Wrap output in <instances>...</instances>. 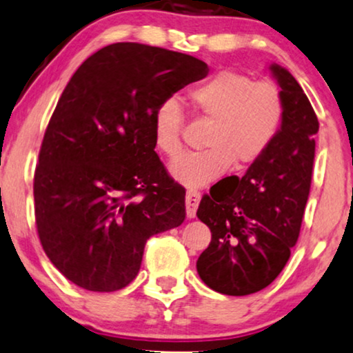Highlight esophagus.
Here are the masks:
<instances>
[{
	"label": "esophagus",
	"instance_id": "1",
	"mask_svg": "<svg viewBox=\"0 0 353 353\" xmlns=\"http://www.w3.org/2000/svg\"><path fill=\"white\" fill-rule=\"evenodd\" d=\"M200 192L197 190H187L185 194V208H187V216L195 218V213H197V207L200 203Z\"/></svg>",
	"mask_w": 353,
	"mask_h": 353
}]
</instances>
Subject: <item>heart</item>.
I'll list each match as a JSON object with an SVG mask.
<instances>
[{
    "mask_svg": "<svg viewBox=\"0 0 353 353\" xmlns=\"http://www.w3.org/2000/svg\"><path fill=\"white\" fill-rule=\"evenodd\" d=\"M199 117L208 120L205 150L182 154L171 164L176 181L203 187L233 166H252L267 153L283 123L285 102L270 81H254L238 71L223 70L189 91ZM184 112L176 97L159 102L153 114V141L158 151L174 158L182 150Z\"/></svg>",
    "mask_w": 353,
    "mask_h": 353,
    "instance_id": "obj_1",
    "label": "heart"
}]
</instances>
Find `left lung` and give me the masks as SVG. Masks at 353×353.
Listing matches in <instances>:
<instances>
[{"mask_svg":"<svg viewBox=\"0 0 353 353\" xmlns=\"http://www.w3.org/2000/svg\"><path fill=\"white\" fill-rule=\"evenodd\" d=\"M270 70L285 102L279 135L233 187L216 184L197 210L212 231L197 272L223 295H251L279 276L300 236L310 195L318 117L292 73L279 65Z\"/></svg>","mask_w":353,"mask_h":353,"instance_id":"1","label":"left lung"}]
</instances>
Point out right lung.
Instances as JSON below:
<instances>
[{
  "label": "right lung",
  "mask_w": 353,
  "mask_h": 353,
  "mask_svg": "<svg viewBox=\"0 0 353 353\" xmlns=\"http://www.w3.org/2000/svg\"><path fill=\"white\" fill-rule=\"evenodd\" d=\"M207 73L185 53L119 42L71 77L34 174L39 239L70 282L89 292L127 287L146 241L185 220V189L154 151L153 114Z\"/></svg>",
  "instance_id": "1"
}]
</instances>
